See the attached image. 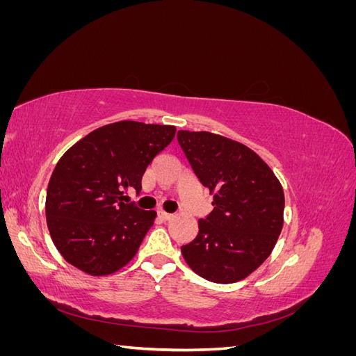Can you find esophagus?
<instances>
[{"mask_svg": "<svg viewBox=\"0 0 356 356\" xmlns=\"http://www.w3.org/2000/svg\"><path fill=\"white\" fill-rule=\"evenodd\" d=\"M157 213H159V217H160L161 220H165V221H169L172 217H174V215L168 213V212H165V211H159Z\"/></svg>", "mask_w": 356, "mask_h": 356, "instance_id": "34e87169", "label": "esophagus"}]
</instances>
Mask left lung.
<instances>
[{"instance_id":"obj_1","label":"left lung","mask_w":356,"mask_h":356,"mask_svg":"<svg viewBox=\"0 0 356 356\" xmlns=\"http://www.w3.org/2000/svg\"><path fill=\"white\" fill-rule=\"evenodd\" d=\"M178 143L202 186L213 195L199 233L181 246L187 264L215 284H233L270 255L284 225L281 182L251 148L209 132L179 131Z\"/></svg>"}]
</instances>
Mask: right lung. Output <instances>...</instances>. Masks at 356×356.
Returning <instances> with one entry per match:
<instances>
[{"label": "right lung", "mask_w": 356, "mask_h": 356, "mask_svg": "<svg viewBox=\"0 0 356 356\" xmlns=\"http://www.w3.org/2000/svg\"><path fill=\"white\" fill-rule=\"evenodd\" d=\"M175 126L117 122L86 135L60 157L47 187L51 241L80 270L105 276L132 260L156 212L124 203L141 191L147 166L175 136Z\"/></svg>", "instance_id": "obj_1"}]
</instances>
